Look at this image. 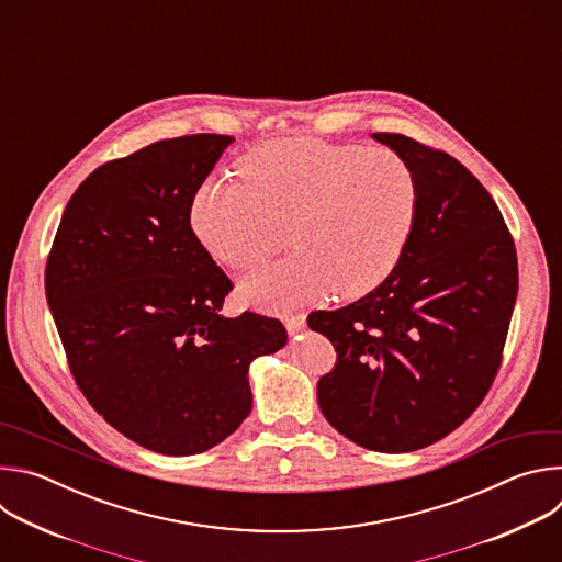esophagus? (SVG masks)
<instances>
[{"label": "esophagus", "mask_w": 562, "mask_h": 562, "mask_svg": "<svg viewBox=\"0 0 562 562\" xmlns=\"http://www.w3.org/2000/svg\"><path fill=\"white\" fill-rule=\"evenodd\" d=\"M284 327H286V331L291 334V336H295V334H300V331H304V327H306V315H291V317H284Z\"/></svg>", "instance_id": "34e87169"}]
</instances>
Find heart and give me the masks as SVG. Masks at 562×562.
I'll return each mask as SVG.
<instances>
[{"instance_id": "1", "label": "heart", "mask_w": 562, "mask_h": 562, "mask_svg": "<svg viewBox=\"0 0 562 562\" xmlns=\"http://www.w3.org/2000/svg\"><path fill=\"white\" fill-rule=\"evenodd\" d=\"M239 176L204 180L189 220L204 251L231 269L262 262L289 233L295 254L239 280V297L262 308L369 293L395 269L418 213L416 173L389 148L273 139L239 159Z\"/></svg>"}]
</instances>
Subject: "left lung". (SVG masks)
Instances as JSON below:
<instances>
[{
    "mask_svg": "<svg viewBox=\"0 0 562 562\" xmlns=\"http://www.w3.org/2000/svg\"><path fill=\"white\" fill-rule=\"evenodd\" d=\"M412 165L418 213L395 269L364 297L313 311L338 364L317 382V405L351 442L416 451L460 427L485 397L518 293L505 220L460 162L407 135L373 133Z\"/></svg>",
    "mask_w": 562,
    "mask_h": 562,
    "instance_id": "left-lung-1",
    "label": "left lung"
}]
</instances>
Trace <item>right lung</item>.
I'll return each mask as SVG.
<instances>
[{"label": "right lung", "mask_w": 562, "mask_h": 562, "mask_svg": "<svg viewBox=\"0 0 562 562\" xmlns=\"http://www.w3.org/2000/svg\"><path fill=\"white\" fill-rule=\"evenodd\" d=\"M233 137L162 139L95 169L68 200L46 300L70 371L104 420L167 456L202 453L251 414L249 367L280 319L224 317L233 289L191 228V200Z\"/></svg>", "instance_id": "1"}]
</instances>
